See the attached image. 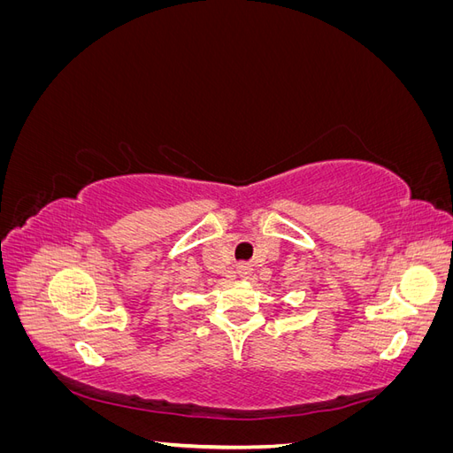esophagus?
<instances>
[{"instance_id": "34e87169", "label": "esophagus", "mask_w": 453, "mask_h": 453, "mask_svg": "<svg viewBox=\"0 0 453 453\" xmlns=\"http://www.w3.org/2000/svg\"><path fill=\"white\" fill-rule=\"evenodd\" d=\"M238 273H240L242 278H248L250 273H251V266H250V265H240V266H238Z\"/></svg>"}]
</instances>
